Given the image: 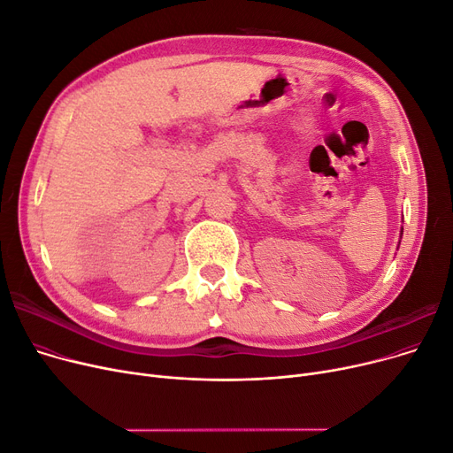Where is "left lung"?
<instances>
[{"label":"left lung","instance_id":"8db88e82","mask_svg":"<svg viewBox=\"0 0 453 453\" xmlns=\"http://www.w3.org/2000/svg\"><path fill=\"white\" fill-rule=\"evenodd\" d=\"M402 234H403V228H402V230H400V238H402ZM398 245H400V242H398Z\"/></svg>","mask_w":453,"mask_h":453}]
</instances>
